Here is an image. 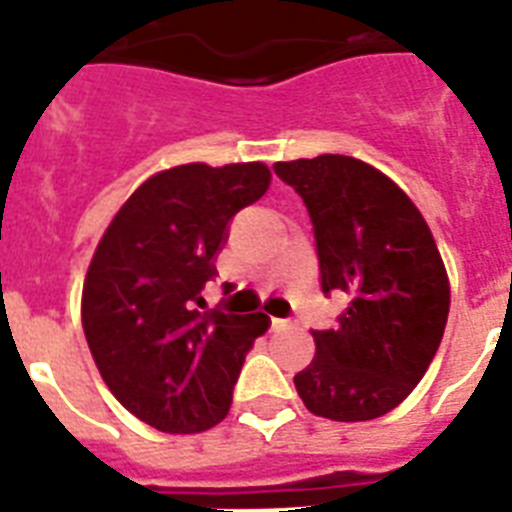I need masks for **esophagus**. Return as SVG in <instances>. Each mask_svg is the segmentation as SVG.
Returning <instances> with one entry per match:
<instances>
[{
  "label": "esophagus",
  "mask_w": 512,
  "mask_h": 512,
  "mask_svg": "<svg viewBox=\"0 0 512 512\" xmlns=\"http://www.w3.org/2000/svg\"><path fill=\"white\" fill-rule=\"evenodd\" d=\"M271 324H273V329L292 327V321H289V319H271Z\"/></svg>",
  "instance_id": "esophagus-1"
}]
</instances>
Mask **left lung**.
I'll list each match as a JSON object with an SVG mask.
<instances>
[{
    "mask_svg": "<svg viewBox=\"0 0 512 512\" xmlns=\"http://www.w3.org/2000/svg\"><path fill=\"white\" fill-rule=\"evenodd\" d=\"M313 223L321 292H345L335 329H313L316 356L295 374L303 404L340 422L396 409L428 372L449 316V279L420 209L353 156L273 164Z\"/></svg>",
    "mask_w": 512,
    "mask_h": 512,
    "instance_id": "8db88e82",
    "label": "left lung"
}]
</instances>
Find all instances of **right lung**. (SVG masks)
Returning a JSON list of instances; mask_svg holds the SVG:
<instances>
[{
	"mask_svg": "<svg viewBox=\"0 0 512 512\" xmlns=\"http://www.w3.org/2000/svg\"><path fill=\"white\" fill-rule=\"evenodd\" d=\"M271 185L260 162L180 164L132 193L103 233L82 292L84 337L108 390L162 433L215 428L271 319L201 313V289L239 209Z\"/></svg>",
	"mask_w": 512,
	"mask_h": 512,
	"instance_id": "add662e5",
	"label": "right lung"
}]
</instances>
